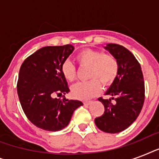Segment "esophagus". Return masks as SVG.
Instances as JSON below:
<instances>
[{"instance_id":"34e87169","label":"esophagus","mask_w":159,"mask_h":159,"mask_svg":"<svg viewBox=\"0 0 159 159\" xmlns=\"http://www.w3.org/2000/svg\"><path fill=\"white\" fill-rule=\"evenodd\" d=\"M91 103H92V101H87V102H84V104H86V105H89V104H91Z\"/></svg>"}]
</instances>
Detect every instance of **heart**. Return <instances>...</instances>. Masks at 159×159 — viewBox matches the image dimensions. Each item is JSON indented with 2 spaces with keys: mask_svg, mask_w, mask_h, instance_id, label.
I'll list each match as a JSON object with an SVG mask.
<instances>
[{
  "mask_svg": "<svg viewBox=\"0 0 159 159\" xmlns=\"http://www.w3.org/2000/svg\"><path fill=\"white\" fill-rule=\"evenodd\" d=\"M76 60L80 66L89 67L87 77L92 78L72 87V95L78 99L87 100L97 95L101 91L100 83L108 87L115 82L119 73L118 60L113 55L104 54L101 51L83 49L76 55ZM61 72L67 82H72L76 78V67L69 60L62 62Z\"/></svg>",
  "mask_w": 159,
  "mask_h": 159,
  "instance_id": "heart-1",
  "label": "heart"
}]
</instances>
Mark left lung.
<instances>
[{
  "mask_svg": "<svg viewBox=\"0 0 159 159\" xmlns=\"http://www.w3.org/2000/svg\"><path fill=\"white\" fill-rule=\"evenodd\" d=\"M119 62V73L106 95L100 97L104 105V114L95 119L96 125L106 133L116 134L130 126L140 113L144 102V82L140 64L133 53L123 46L108 43L105 47ZM115 99V104L111 99Z\"/></svg>",
  "mask_w": 159,
  "mask_h": 159,
  "instance_id": "1",
  "label": "left lung"
}]
</instances>
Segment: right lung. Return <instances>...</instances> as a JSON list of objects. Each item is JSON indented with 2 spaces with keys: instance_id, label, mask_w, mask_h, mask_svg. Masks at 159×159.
Wrapping results in <instances>:
<instances>
[{
  "instance_id": "add662e5",
  "label": "right lung",
  "mask_w": 159,
  "mask_h": 159,
  "mask_svg": "<svg viewBox=\"0 0 159 159\" xmlns=\"http://www.w3.org/2000/svg\"><path fill=\"white\" fill-rule=\"evenodd\" d=\"M73 50L71 44L43 47L21 65L17 82L19 99L29 120L38 128L61 130L69 124L75 110L83 105L63 96L70 90L61 65ZM56 94L64 98H55Z\"/></svg>"
}]
</instances>
